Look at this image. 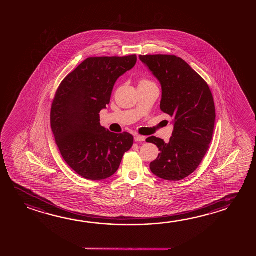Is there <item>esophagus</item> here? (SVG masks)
<instances>
[{"mask_svg": "<svg viewBox=\"0 0 256 256\" xmlns=\"http://www.w3.org/2000/svg\"><path fill=\"white\" fill-rule=\"evenodd\" d=\"M134 141L136 142H144L146 141V138L142 136H134Z\"/></svg>", "mask_w": 256, "mask_h": 256, "instance_id": "34e87169", "label": "esophagus"}]
</instances>
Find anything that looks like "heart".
Segmentation results:
<instances>
[{
  "mask_svg": "<svg viewBox=\"0 0 256 256\" xmlns=\"http://www.w3.org/2000/svg\"><path fill=\"white\" fill-rule=\"evenodd\" d=\"M142 82H144V81H142Z\"/></svg>",
  "mask_w": 256,
  "mask_h": 256,
  "instance_id": "b5f03b06",
  "label": "heart"
}]
</instances>
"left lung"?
Here are the masks:
<instances>
[{
  "instance_id": "8db88e82",
  "label": "left lung",
  "mask_w": 256,
  "mask_h": 256,
  "mask_svg": "<svg viewBox=\"0 0 256 256\" xmlns=\"http://www.w3.org/2000/svg\"><path fill=\"white\" fill-rule=\"evenodd\" d=\"M139 59L160 83V110L174 118L170 142L146 139L160 152L150 168L160 178L181 180L198 168L209 149L216 118L214 97L201 76L180 57L140 55Z\"/></svg>"
}]
</instances>
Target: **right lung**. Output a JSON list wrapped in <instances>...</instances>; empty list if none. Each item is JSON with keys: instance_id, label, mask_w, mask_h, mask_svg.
Listing matches in <instances>:
<instances>
[{"instance_id": "1", "label": "right lung", "mask_w": 256, "mask_h": 256, "mask_svg": "<svg viewBox=\"0 0 256 256\" xmlns=\"http://www.w3.org/2000/svg\"><path fill=\"white\" fill-rule=\"evenodd\" d=\"M136 55L91 57L63 80L50 110V126L64 160L84 178L112 176L133 146L128 132L116 134L101 126L100 112L109 104L114 84L134 68Z\"/></svg>"}]
</instances>
